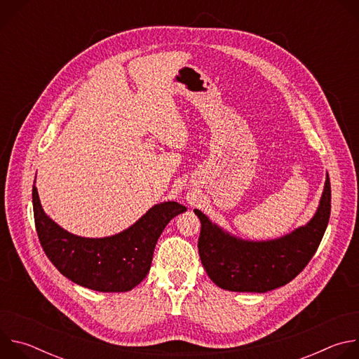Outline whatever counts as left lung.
<instances>
[{
    "label": "left lung",
    "mask_w": 359,
    "mask_h": 359,
    "mask_svg": "<svg viewBox=\"0 0 359 359\" xmlns=\"http://www.w3.org/2000/svg\"><path fill=\"white\" fill-rule=\"evenodd\" d=\"M194 215L201 223L200 260L210 280L229 291L267 292L295 278L316 254L331 215L330 176L311 220L277 238H241L200 210L194 209Z\"/></svg>",
    "instance_id": "1"
}]
</instances>
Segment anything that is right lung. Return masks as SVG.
<instances>
[{
    "label": "right lung",
    "instance_id": "obj_1",
    "mask_svg": "<svg viewBox=\"0 0 359 359\" xmlns=\"http://www.w3.org/2000/svg\"><path fill=\"white\" fill-rule=\"evenodd\" d=\"M32 206L36 234L50 263L75 284L100 292H125L140 284L162 231L187 210L177 201L158 203L121 233L93 238L69 233L50 219L42 209L35 180Z\"/></svg>",
    "mask_w": 359,
    "mask_h": 359
}]
</instances>
